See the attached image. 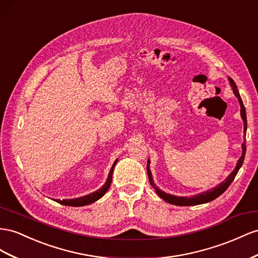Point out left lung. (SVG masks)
Here are the masks:
<instances>
[{"label": "left lung", "instance_id": "obj_1", "mask_svg": "<svg viewBox=\"0 0 258 258\" xmlns=\"http://www.w3.org/2000/svg\"><path fill=\"white\" fill-rule=\"evenodd\" d=\"M229 81H230V85L232 87V90H233V93L234 95L238 97L239 100V103H240V106H241V117L243 119V122H244V135L246 132V128H247V122H246V112H245V107L244 105H243V102H242V99L240 96V93H239V90L238 88H236V85L234 83V81L229 78ZM245 152H246V144L245 142L242 143V156L239 158L238 163H236V166L235 168L233 169V171L230 173V175L228 176V178L222 181L221 183H219L218 185H216L215 187H213V189L208 190V191H205L203 193H200L198 194V196H193V197H190V198H186V197H176V196H171V194H168L166 193L164 191H162L161 189H158V187L155 185L154 181H153V178H152V173H151V170H150V159L148 161V167H146V169H148V176H149V180H150V183L151 185L154 187L155 192L158 194L159 197H161L164 201H166L167 203H170L172 205H178V206H191V205H199V204H204V203H208V202H211L215 199H217L219 196H221L222 193H224L229 185L231 184L232 181L234 180L236 173H238L239 169L241 168V166L243 164V162H244V157H245Z\"/></svg>", "mask_w": 258, "mask_h": 258}]
</instances>
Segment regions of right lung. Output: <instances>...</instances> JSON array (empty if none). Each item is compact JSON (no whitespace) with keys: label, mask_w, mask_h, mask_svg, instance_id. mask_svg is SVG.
<instances>
[{"label":"right lung","mask_w":258,"mask_h":258,"mask_svg":"<svg viewBox=\"0 0 258 258\" xmlns=\"http://www.w3.org/2000/svg\"><path fill=\"white\" fill-rule=\"evenodd\" d=\"M118 159H116L115 163L113 164L112 168H110V171L108 173V177L105 184H104L101 189H99L97 191L91 193V194H88V196H85L82 198H78V199H72V200H55L57 202V203L61 204V205H68V206H85V205H89L93 203V202L97 201L99 199H101L104 194L107 192V190L109 189L110 183H112V177H113V171H114V167L117 164Z\"/></svg>","instance_id":"1"}]
</instances>
